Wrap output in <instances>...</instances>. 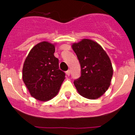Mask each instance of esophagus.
I'll return each instance as SVG.
<instances>
[{"instance_id":"34e87169","label":"esophagus","mask_w":135,"mask_h":135,"mask_svg":"<svg viewBox=\"0 0 135 135\" xmlns=\"http://www.w3.org/2000/svg\"><path fill=\"white\" fill-rule=\"evenodd\" d=\"M65 73H66L67 76H70V70H68V71H66V72H65Z\"/></svg>"}]
</instances>
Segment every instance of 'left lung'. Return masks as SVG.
Listing matches in <instances>:
<instances>
[{
  "mask_svg": "<svg viewBox=\"0 0 135 135\" xmlns=\"http://www.w3.org/2000/svg\"><path fill=\"white\" fill-rule=\"evenodd\" d=\"M72 49L79 60L81 76L74 84L81 96L96 99L108 89L113 76L110 59L97 42L83 39Z\"/></svg>",
  "mask_w": 135,
  "mask_h": 135,
  "instance_id": "8db88e82",
  "label": "left lung"
}]
</instances>
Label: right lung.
<instances>
[{
    "label": "right lung",
    "instance_id": "1",
    "mask_svg": "<svg viewBox=\"0 0 135 135\" xmlns=\"http://www.w3.org/2000/svg\"><path fill=\"white\" fill-rule=\"evenodd\" d=\"M55 51L54 45L41 42L31 49L23 64V82L30 95L39 101L55 97L65 79V74L59 69Z\"/></svg>",
    "mask_w": 135,
    "mask_h": 135
}]
</instances>
